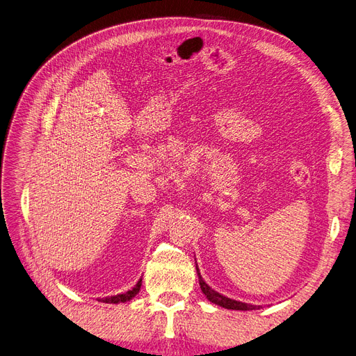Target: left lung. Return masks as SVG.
<instances>
[{
    "label": "left lung",
    "mask_w": 356,
    "mask_h": 356,
    "mask_svg": "<svg viewBox=\"0 0 356 356\" xmlns=\"http://www.w3.org/2000/svg\"><path fill=\"white\" fill-rule=\"evenodd\" d=\"M196 270H197V275H199V284H200V288L203 291V294L207 297V300L216 305H220L222 308H227V309H237V311H251V309H260L261 305H251V304H245V302H240V301H236V300H232V298H227L224 297L221 294H218L217 291H214L213 288H210L204 280L202 278L200 273H199V267L196 264Z\"/></svg>",
    "instance_id": "left-lung-1"
}]
</instances>
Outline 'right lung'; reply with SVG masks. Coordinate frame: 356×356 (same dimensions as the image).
<instances>
[{"label": "right lung", "mask_w": 356, "mask_h": 356, "mask_svg": "<svg viewBox=\"0 0 356 356\" xmlns=\"http://www.w3.org/2000/svg\"><path fill=\"white\" fill-rule=\"evenodd\" d=\"M140 285H142V278L138 281V284H136L132 289L126 291L124 294H118V296H113V297H106V298H102L101 301H104V302H106V304H119V302H126V301H129V300H132V298L139 293Z\"/></svg>", "instance_id": "add662e5"}]
</instances>
